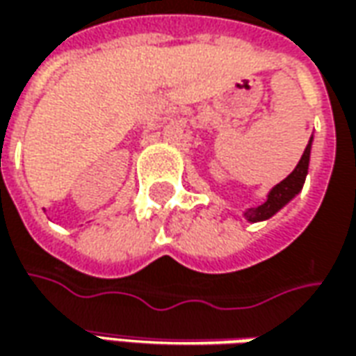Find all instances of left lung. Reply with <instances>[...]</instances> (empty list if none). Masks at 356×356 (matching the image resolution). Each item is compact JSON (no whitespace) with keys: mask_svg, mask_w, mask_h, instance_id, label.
Masks as SVG:
<instances>
[{"mask_svg":"<svg viewBox=\"0 0 356 356\" xmlns=\"http://www.w3.org/2000/svg\"><path fill=\"white\" fill-rule=\"evenodd\" d=\"M312 143L313 136L309 138V143L305 147V152L301 155L300 163L296 165V169L289 173L288 177L284 181H280L276 187H272L270 193L266 195V201L258 207H250L246 209L242 216L248 220V222H262V220H268L272 216L276 215L277 211H282L286 204H288L296 195H300V191L303 189V183H305V177H307V169H309V155H312Z\"/></svg>","mask_w":356,"mask_h":356,"instance_id":"left-lung-1","label":"left lung"}]
</instances>
